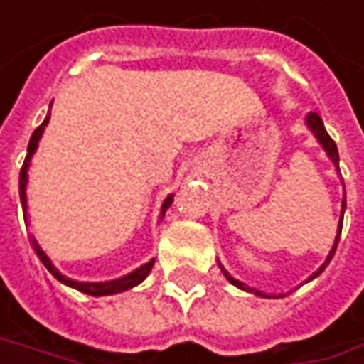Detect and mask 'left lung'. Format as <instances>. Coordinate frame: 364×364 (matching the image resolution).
Listing matches in <instances>:
<instances>
[{
	"label": "left lung",
	"mask_w": 364,
	"mask_h": 364,
	"mask_svg": "<svg viewBox=\"0 0 364 364\" xmlns=\"http://www.w3.org/2000/svg\"><path fill=\"white\" fill-rule=\"evenodd\" d=\"M308 126L312 128V132L316 134V139H318V141L323 143V147L327 149L328 158H331V160L335 162V166H337V162H339L337 145H335V141H333V139L328 136V132H327V130H325V124H323L321 115L312 111V113L308 115ZM341 206H343V210H346V198H343V204H341ZM343 210H341V221H339V232H337V238H335V247H333V251H331V255H328V257H327L325 265H323V267H321V269H318V272H316V274H314L312 278H316V276H318V274H321V272H323V269L327 267L328 261L333 259V253H335V249H337V242H339V236H341V225H343ZM219 267H221V265H219ZM221 272L225 274V278H228V280H230V282H232L234 287H238V289H242V291H249V293H255V295H261V297H267V295H263L261 291H255V289H249V287H247L245 282H240V280H236L234 276H230V274H228V272H225L223 267H221ZM312 278H310V280H312Z\"/></svg>",
	"instance_id": "obj_1"
}]
</instances>
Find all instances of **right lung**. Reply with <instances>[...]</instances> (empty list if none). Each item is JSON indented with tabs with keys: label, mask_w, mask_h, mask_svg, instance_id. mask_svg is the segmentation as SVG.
Returning a JSON list of instances; mask_svg holds the SVG:
<instances>
[{
	"label": "right lung",
	"mask_w": 364,
	"mask_h": 364,
	"mask_svg": "<svg viewBox=\"0 0 364 364\" xmlns=\"http://www.w3.org/2000/svg\"><path fill=\"white\" fill-rule=\"evenodd\" d=\"M52 105V103H50ZM48 115H46V119L39 124L36 128V132L31 134V141H29V149H27V158H25V162H23V168H21V179H18V191H21V204H23V210H25V217H27V196H25V185H27V168H29V162H31V156H33V151L37 149V143H39V139H41V132H43V128H46V124H48ZM171 202H173V196H168L166 198V202H164V206H162V213L171 206ZM27 221V219H25ZM31 245H33V249H36L37 257L41 259V263L48 267V272L56 278V280H60L63 284H69V287H73V289H77V291H82V293H86V295H92V297H101V295H113V293H122V291H126V289H132V287H136L139 282H143L145 278H147V274L151 272V267H154V261H149V263H145V265H141L139 269H134L132 274H128V276H124V278H117V280H111V282H77V280H71V278H65L54 265H52V261L46 257V253L37 247L36 238L31 236Z\"/></svg>",
	"instance_id": "right-lung-1"
}]
</instances>
